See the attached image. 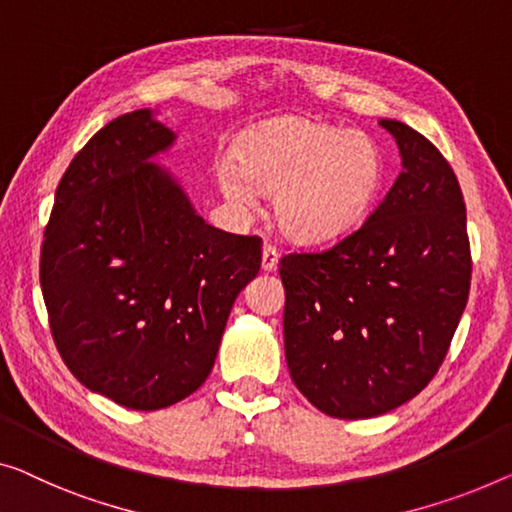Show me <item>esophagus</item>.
I'll return each mask as SVG.
<instances>
[{"label":"esophagus","mask_w":512,"mask_h":512,"mask_svg":"<svg viewBox=\"0 0 512 512\" xmlns=\"http://www.w3.org/2000/svg\"><path fill=\"white\" fill-rule=\"evenodd\" d=\"M278 248L273 246V243H264V248H262V269L264 271H273L276 269V264H278Z\"/></svg>","instance_id":"1"}]
</instances>
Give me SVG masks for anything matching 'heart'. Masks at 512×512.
<instances>
[{
	"label": "heart",
	"instance_id": "1",
	"mask_svg": "<svg viewBox=\"0 0 512 512\" xmlns=\"http://www.w3.org/2000/svg\"><path fill=\"white\" fill-rule=\"evenodd\" d=\"M218 163L227 200L250 209L257 191L273 193V216L294 241H329L358 225L384 183V158L363 133L308 117L257 126Z\"/></svg>",
	"mask_w": 512,
	"mask_h": 512
}]
</instances>
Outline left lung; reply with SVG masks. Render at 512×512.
<instances>
[{"label": "left lung", "instance_id": "obj_1", "mask_svg": "<svg viewBox=\"0 0 512 512\" xmlns=\"http://www.w3.org/2000/svg\"><path fill=\"white\" fill-rule=\"evenodd\" d=\"M402 172L354 232L280 257L287 368L333 418L400 407L444 363L469 299L471 248L460 183L441 151L395 119Z\"/></svg>", "mask_w": 512, "mask_h": 512}]
</instances>
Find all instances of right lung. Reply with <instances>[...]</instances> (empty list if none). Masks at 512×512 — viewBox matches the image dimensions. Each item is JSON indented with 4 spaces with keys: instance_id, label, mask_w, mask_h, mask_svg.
<instances>
[{
    "instance_id": "right-lung-1",
    "label": "right lung",
    "mask_w": 512,
    "mask_h": 512,
    "mask_svg": "<svg viewBox=\"0 0 512 512\" xmlns=\"http://www.w3.org/2000/svg\"><path fill=\"white\" fill-rule=\"evenodd\" d=\"M174 135L135 110L91 135L61 177L41 246L52 340L89 391L154 411L209 377L262 239L216 230L149 163Z\"/></svg>"
}]
</instances>
